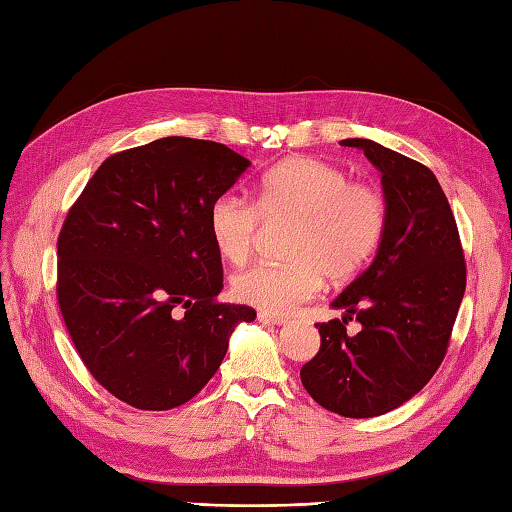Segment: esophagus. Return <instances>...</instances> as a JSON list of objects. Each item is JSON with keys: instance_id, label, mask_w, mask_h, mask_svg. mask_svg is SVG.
Instances as JSON below:
<instances>
[{"instance_id": "1", "label": "esophagus", "mask_w": 512, "mask_h": 512, "mask_svg": "<svg viewBox=\"0 0 512 512\" xmlns=\"http://www.w3.org/2000/svg\"><path fill=\"white\" fill-rule=\"evenodd\" d=\"M257 318L261 320V323H266V325H285V323H288V318H285V316L270 314V312H259Z\"/></svg>"}]
</instances>
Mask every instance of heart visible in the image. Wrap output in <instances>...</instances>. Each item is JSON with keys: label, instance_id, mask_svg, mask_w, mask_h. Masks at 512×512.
Here are the masks:
<instances>
[{"label": "heart", "instance_id": "obj_1", "mask_svg": "<svg viewBox=\"0 0 512 512\" xmlns=\"http://www.w3.org/2000/svg\"><path fill=\"white\" fill-rule=\"evenodd\" d=\"M268 224L294 222L288 264H255L237 272L231 294L240 303L285 314L323 285L347 283L377 253L388 229V200L373 183L320 159H288L259 183L255 205L222 194L209 205L207 227L222 259L242 264Z\"/></svg>", "mask_w": 512, "mask_h": 512}]
</instances>
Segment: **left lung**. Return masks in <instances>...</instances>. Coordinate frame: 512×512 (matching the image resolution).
Listing matches in <instances>:
<instances>
[{
  "mask_svg": "<svg viewBox=\"0 0 512 512\" xmlns=\"http://www.w3.org/2000/svg\"><path fill=\"white\" fill-rule=\"evenodd\" d=\"M340 146L364 150L382 172L388 229L373 264L331 303L344 318L316 323L320 349L303 364L301 382L325 410L368 419L399 408L438 371L465 296L467 264L430 168L371 139H342ZM353 317L363 329L347 337Z\"/></svg>",
  "mask_w": 512,
  "mask_h": 512,
  "instance_id": "obj_1",
  "label": "left lung"
}]
</instances>
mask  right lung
Wrapping results in <instances>:
<instances>
[{
    "label": "right lung",
    "instance_id": "right-lung-1",
    "mask_svg": "<svg viewBox=\"0 0 512 512\" xmlns=\"http://www.w3.org/2000/svg\"><path fill=\"white\" fill-rule=\"evenodd\" d=\"M251 161L163 137L106 159L58 235L56 296L95 382L139 410L183 406L218 371L248 305L220 303L209 205Z\"/></svg>",
    "mask_w": 512,
    "mask_h": 512
}]
</instances>
